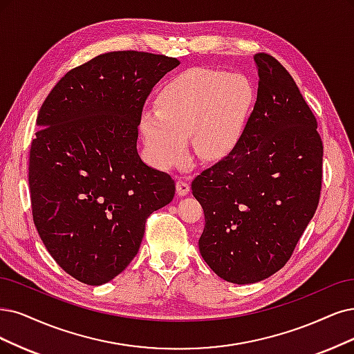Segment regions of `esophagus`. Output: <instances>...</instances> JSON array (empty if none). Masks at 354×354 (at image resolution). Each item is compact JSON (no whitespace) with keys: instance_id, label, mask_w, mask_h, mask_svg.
Listing matches in <instances>:
<instances>
[{"instance_id":"34e87169","label":"esophagus","mask_w":354,"mask_h":354,"mask_svg":"<svg viewBox=\"0 0 354 354\" xmlns=\"http://www.w3.org/2000/svg\"><path fill=\"white\" fill-rule=\"evenodd\" d=\"M188 192H189L188 182L184 179H178L176 180V194L180 195V197H184V195H187Z\"/></svg>"}]
</instances>
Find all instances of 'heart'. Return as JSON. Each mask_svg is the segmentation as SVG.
<instances>
[{
    "label": "heart",
    "instance_id": "heart-1",
    "mask_svg": "<svg viewBox=\"0 0 354 354\" xmlns=\"http://www.w3.org/2000/svg\"><path fill=\"white\" fill-rule=\"evenodd\" d=\"M255 90L245 75L189 68L163 84L157 108L141 113L140 129L151 163L169 170L187 157V138L204 160H218L241 140Z\"/></svg>",
    "mask_w": 354,
    "mask_h": 354
}]
</instances>
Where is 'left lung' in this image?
Listing matches in <instances>:
<instances>
[{"label":"left lung","instance_id":"obj_1","mask_svg":"<svg viewBox=\"0 0 354 354\" xmlns=\"http://www.w3.org/2000/svg\"><path fill=\"white\" fill-rule=\"evenodd\" d=\"M254 61L258 93L241 140L191 185L205 218L201 257L234 284L261 281L286 266L322 185L315 116L276 58L257 54Z\"/></svg>","mask_w":354,"mask_h":354}]
</instances>
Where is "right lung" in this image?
<instances>
[{
	"mask_svg": "<svg viewBox=\"0 0 354 354\" xmlns=\"http://www.w3.org/2000/svg\"><path fill=\"white\" fill-rule=\"evenodd\" d=\"M179 61L137 50L65 74L41 111L29 159L33 221L71 277L100 286L137 255L147 217L174 200L170 175L137 151L144 102Z\"/></svg>",
	"mask_w": 354,
	"mask_h": 354,
	"instance_id": "right-lung-1",
	"label": "right lung"
}]
</instances>
